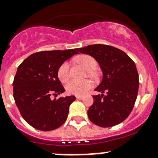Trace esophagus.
I'll use <instances>...</instances> for the list:
<instances>
[{"mask_svg":"<svg viewBox=\"0 0 158 158\" xmlns=\"http://www.w3.org/2000/svg\"><path fill=\"white\" fill-rule=\"evenodd\" d=\"M76 98L79 100H82L83 99V96H82V95H76Z\"/></svg>","mask_w":158,"mask_h":158,"instance_id":"1","label":"esophagus"}]
</instances>
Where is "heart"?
Returning <instances> with one entry per match:
<instances>
[{"mask_svg": "<svg viewBox=\"0 0 158 158\" xmlns=\"http://www.w3.org/2000/svg\"><path fill=\"white\" fill-rule=\"evenodd\" d=\"M76 61L82 65L85 69L89 72V74L92 75V70L97 66V62L95 59L89 55H79L76 58ZM57 76L62 82H66L69 79V64L68 62H65L59 67ZM92 86V82L89 80L77 81L71 80L66 85V89L68 93L73 95H81L87 92Z\"/></svg>", "mask_w": 158, "mask_h": 158, "instance_id": "b5f03b06", "label": "heart"}]
</instances>
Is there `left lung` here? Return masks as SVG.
Here are the masks:
<instances>
[{
  "mask_svg": "<svg viewBox=\"0 0 158 158\" xmlns=\"http://www.w3.org/2000/svg\"><path fill=\"white\" fill-rule=\"evenodd\" d=\"M77 51L93 57L102 71V82L95 89L101 94L92 96L89 120L103 128L118 125L131 112L138 95L139 79L135 63L125 52L109 45H89Z\"/></svg>",
  "mask_w": 158,
  "mask_h": 158,
  "instance_id": "1",
  "label": "left lung"
}]
</instances>
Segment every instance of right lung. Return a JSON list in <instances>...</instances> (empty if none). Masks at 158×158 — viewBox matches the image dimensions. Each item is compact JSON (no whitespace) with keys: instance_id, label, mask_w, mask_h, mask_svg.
I'll list each match as a JSON object with an SVG mask.
<instances>
[{"instance_id":"add662e5","label":"right lung","mask_w":158,"mask_h":158,"mask_svg":"<svg viewBox=\"0 0 158 158\" xmlns=\"http://www.w3.org/2000/svg\"><path fill=\"white\" fill-rule=\"evenodd\" d=\"M77 49L35 52L18 66L13 82L16 105L25 121L37 130L60 128L67 118L74 95L51 99L63 93L57 71L65 61L78 54Z\"/></svg>"}]
</instances>
